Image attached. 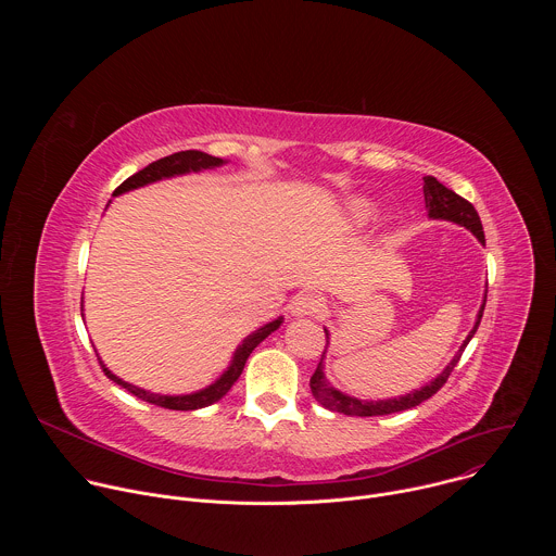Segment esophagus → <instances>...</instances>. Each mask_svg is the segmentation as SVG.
<instances>
[{
    "mask_svg": "<svg viewBox=\"0 0 556 556\" xmlns=\"http://www.w3.org/2000/svg\"><path fill=\"white\" fill-rule=\"evenodd\" d=\"M321 309V299L312 292H301L290 301V314L292 316H309Z\"/></svg>",
    "mask_w": 556,
    "mask_h": 556,
    "instance_id": "obj_1",
    "label": "esophagus"
}]
</instances>
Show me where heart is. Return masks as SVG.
I'll return each instance as SVG.
<instances>
[{"label":"heart","mask_w":556,"mask_h":556,"mask_svg":"<svg viewBox=\"0 0 556 556\" xmlns=\"http://www.w3.org/2000/svg\"><path fill=\"white\" fill-rule=\"evenodd\" d=\"M378 217V206L367 198H352L345 204V219L354 228H363Z\"/></svg>","instance_id":"b5f03b06"}]
</instances>
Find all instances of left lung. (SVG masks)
<instances>
[{
	"instance_id": "1",
	"label": "left lung",
	"mask_w": 556,
	"mask_h": 556,
	"mask_svg": "<svg viewBox=\"0 0 556 556\" xmlns=\"http://www.w3.org/2000/svg\"><path fill=\"white\" fill-rule=\"evenodd\" d=\"M425 206H427V213L431 219H444V222H453V224H459L464 226L466 230H470L475 237H478L480 244H486L484 240V228H482V222H480V215L478 211L472 208L470 202H466L464 198H459L455 191L446 189L444 185H440L433 176H427L425 178ZM484 305H486V294H484V301H482V307L478 312V319H475V326L472 330L468 332V337L464 339V343L459 345L457 354L451 358V363L433 378L429 380L425 387L420 389H414L412 393H405V395H399V399H384V401H361V399H354V395L350 393H343L341 389H337L334 384L328 382L326 374H324V358H326V352L330 348V332L326 330V339H328V345H326V352L321 356V363L319 367H316V371L312 374L309 378V389H312V395L316 399V403L324 405L326 409L330 412H339V414H345V416H389V414H399V412H405V409H412V407H418L420 403H425L427 399H431V395L446 382V378L451 376L453 367L457 365L464 348L468 345V341L472 339V334L478 332L480 328V321H482V314H484Z\"/></svg>"
}]
</instances>
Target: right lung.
Segmentation results:
<instances>
[{"label":"right lung","mask_w":556,"mask_h":556,"mask_svg":"<svg viewBox=\"0 0 556 556\" xmlns=\"http://www.w3.org/2000/svg\"><path fill=\"white\" fill-rule=\"evenodd\" d=\"M228 161H222V157H215V155H208L204 151H198V149H189V151H178V153H172L167 157H161V161H155L151 165H147L142 172L134 174L131 178H127L116 191H114V198L116 195H123L127 191H134V189H140V187H147V185H153V182H161V180H167V178H176V176H187V174H200L204 169H217L222 165H226ZM283 324V316H277L275 321H268L266 326L257 328L255 332H251L240 345H237V350L232 352V358L228 363V367L222 371L219 378H215L211 384H206L204 389H198V391H191V393H178V395H169V393H153L149 389H142V387H136L123 378H118L114 371H110L101 356V367L103 371L108 374L110 380H114L116 384H121L123 389H127L129 393H134L136 399L144 401V403H151V405H157V407H165V409H176V412H195V409H202V407H208L217 401H222L224 395L228 393V389L237 382V378L242 376L244 371V365L249 361V356L253 354V350L266 339L270 337L275 330H279V326Z\"/></svg>","instance_id":"right-lung-1"}]
</instances>
